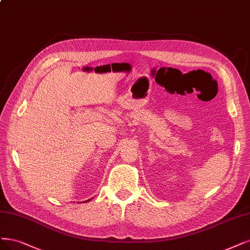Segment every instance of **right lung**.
<instances>
[{"mask_svg": "<svg viewBox=\"0 0 250 250\" xmlns=\"http://www.w3.org/2000/svg\"><path fill=\"white\" fill-rule=\"evenodd\" d=\"M89 201H90V200H88V201H85V202H89ZM85 202H84V203H85Z\"/></svg>", "mask_w": 250, "mask_h": 250, "instance_id": "obj_1", "label": "right lung"}]
</instances>
